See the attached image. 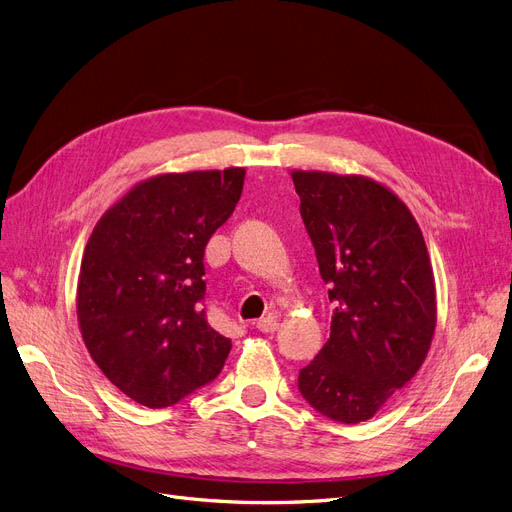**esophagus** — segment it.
<instances>
[{"label": "esophagus", "instance_id": "obj_1", "mask_svg": "<svg viewBox=\"0 0 512 512\" xmlns=\"http://www.w3.org/2000/svg\"><path fill=\"white\" fill-rule=\"evenodd\" d=\"M278 328V320L274 316H265L257 322V330L259 332H274Z\"/></svg>", "mask_w": 512, "mask_h": 512}]
</instances>
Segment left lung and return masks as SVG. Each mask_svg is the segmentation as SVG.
Wrapping results in <instances>:
<instances>
[{
    "label": "left lung",
    "instance_id": "1",
    "mask_svg": "<svg viewBox=\"0 0 512 512\" xmlns=\"http://www.w3.org/2000/svg\"><path fill=\"white\" fill-rule=\"evenodd\" d=\"M320 276L335 301L330 339L299 372L320 414L355 425L379 412L425 362L437 301L410 209L366 175L291 171Z\"/></svg>",
    "mask_w": 512,
    "mask_h": 512
}]
</instances>
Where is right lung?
I'll use <instances>...</instances> for the list:
<instances>
[{"label": "right lung", "mask_w": 512, "mask_h": 512, "mask_svg": "<svg viewBox=\"0 0 512 512\" xmlns=\"http://www.w3.org/2000/svg\"><path fill=\"white\" fill-rule=\"evenodd\" d=\"M242 167L161 173L110 207L85 244L77 282L83 343L133 402L167 408L211 383L230 339L207 322L205 247L232 215Z\"/></svg>", "instance_id": "obj_1"}]
</instances>
